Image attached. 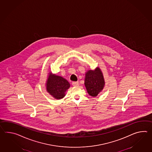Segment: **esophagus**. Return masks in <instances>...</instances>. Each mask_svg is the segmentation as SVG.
<instances>
[{"mask_svg": "<svg viewBox=\"0 0 152 152\" xmlns=\"http://www.w3.org/2000/svg\"><path fill=\"white\" fill-rule=\"evenodd\" d=\"M72 84L73 86H78V84H79V83H78V82H77V81L73 82L72 83Z\"/></svg>", "mask_w": 152, "mask_h": 152, "instance_id": "esophagus-1", "label": "esophagus"}]
</instances>
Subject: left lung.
I'll return each instance as SVG.
<instances>
[{"mask_svg":"<svg viewBox=\"0 0 152 152\" xmlns=\"http://www.w3.org/2000/svg\"><path fill=\"white\" fill-rule=\"evenodd\" d=\"M84 84L88 94L91 96H96L103 89L105 82L99 68L95 70H89L86 74Z\"/></svg>","mask_w":152,"mask_h":152,"instance_id":"8db88e82","label":"left lung"}]
</instances>
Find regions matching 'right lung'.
<instances>
[{
    "instance_id": "add662e5",
    "label": "right lung",
    "mask_w": 152,
    "mask_h": 152,
    "mask_svg": "<svg viewBox=\"0 0 152 152\" xmlns=\"http://www.w3.org/2000/svg\"><path fill=\"white\" fill-rule=\"evenodd\" d=\"M47 91L55 99H61L70 87V84L64 78L50 74L46 83Z\"/></svg>"
}]
</instances>
